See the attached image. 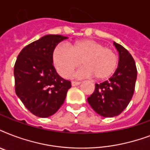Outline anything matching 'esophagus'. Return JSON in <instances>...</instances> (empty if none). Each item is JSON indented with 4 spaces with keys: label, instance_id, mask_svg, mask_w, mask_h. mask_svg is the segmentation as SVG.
<instances>
[{
    "label": "esophagus",
    "instance_id": "1",
    "mask_svg": "<svg viewBox=\"0 0 150 150\" xmlns=\"http://www.w3.org/2000/svg\"><path fill=\"white\" fill-rule=\"evenodd\" d=\"M80 84H81V82H75V81L71 82V86H79V85Z\"/></svg>",
    "mask_w": 150,
    "mask_h": 150
}]
</instances>
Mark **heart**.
Returning a JSON list of instances; mask_svg holds the SVG:
<instances>
[{"label": "heart", "mask_w": 150, "mask_h": 150, "mask_svg": "<svg viewBox=\"0 0 150 150\" xmlns=\"http://www.w3.org/2000/svg\"><path fill=\"white\" fill-rule=\"evenodd\" d=\"M52 60L57 71L62 77H70L80 65L84 67L77 73L79 78L93 76L103 81L111 77L118 65V57L112 49L93 40L75 41L70 46L59 44L54 47Z\"/></svg>", "instance_id": "1"}]
</instances>
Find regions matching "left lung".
Instances as JSON below:
<instances>
[{
    "mask_svg": "<svg viewBox=\"0 0 150 150\" xmlns=\"http://www.w3.org/2000/svg\"><path fill=\"white\" fill-rule=\"evenodd\" d=\"M119 53L117 68L105 82L95 85L93 93L87 99L92 108L104 117L117 116L132 98L137 69L132 56L125 48L114 42Z\"/></svg>",
    "mask_w": 150,
    "mask_h": 150,
    "instance_id": "obj_1",
    "label": "left lung"
}]
</instances>
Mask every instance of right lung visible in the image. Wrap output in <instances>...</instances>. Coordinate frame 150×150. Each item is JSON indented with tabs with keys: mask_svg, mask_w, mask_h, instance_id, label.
I'll use <instances>...</instances> for the list:
<instances>
[{
	"mask_svg": "<svg viewBox=\"0 0 150 150\" xmlns=\"http://www.w3.org/2000/svg\"><path fill=\"white\" fill-rule=\"evenodd\" d=\"M68 37L47 35L25 46L14 67L15 93L25 107L40 117L55 114L71 85L57 73L53 65L54 47Z\"/></svg>",
	"mask_w": 150,
	"mask_h": 150,
	"instance_id": "add662e5",
	"label": "right lung"
}]
</instances>
